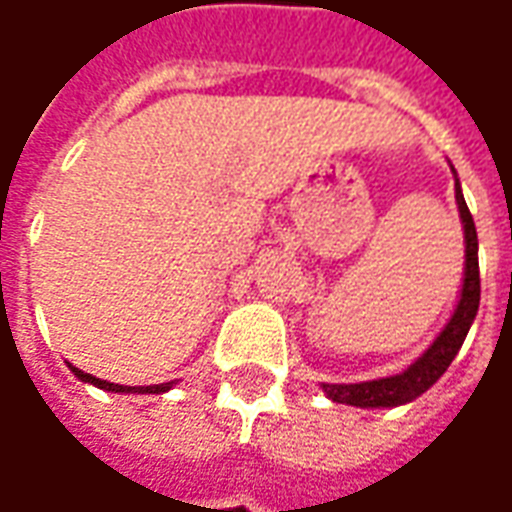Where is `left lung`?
Segmentation results:
<instances>
[{"mask_svg":"<svg viewBox=\"0 0 512 512\" xmlns=\"http://www.w3.org/2000/svg\"><path fill=\"white\" fill-rule=\"evenodd\" d=\"M454 172V167H451ZM454 197H457V211L463 220V236H465V267H463V287L457 295V306L451 312L449 323L440 329V334L432 340L421 357L412 362L410 368H404L396 376H384V379H373V382H357V384H320V390L326 398L337 401V404H351V407H362V410H384V407H401L410 404L418 396H424L432 384L438 382L451 365V359L457 357V351L463 348V340L479 309V242H477V225L474 217L465 206L463 189H460V178L454 172Z\"/></svg>","mask_w":512,"mask_h":512,"instance_id":"8db88e82","label":"left lung"}]
</instances>
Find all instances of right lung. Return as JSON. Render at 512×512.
Returning a JSON list of instances; mask_svg holds the SVG:
<instances>
[{
	"label": "right lung",
	"mask_w": 512,
	"mask_h": 512,
	"mask_svg": "<svg viewBox=\"0 0 512 512\" xmlns=\"http://www.w3.org/2000/svg\"><path fill=\"white\" fill-rule=\"evenodd\" d=\"M69 370H72L80 382L94 384V387L108 390V393H122V396H130V393H136V396H150V393H153V396H158V393H167V390H172V387H175V382L147 384V387H130V384H114V382H105V379H97V376H91V373H86V370L74 368V365H69Z\"/></svg>",
	"instance_id": "right-lung-1"
}]
</instances>
